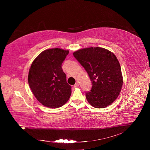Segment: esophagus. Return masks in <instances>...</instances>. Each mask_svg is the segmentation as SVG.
I'll return each instance as SVG.
<instances>
[{"instance_id": "esophagus-1", "label": "esophagus", "mask_w": 150, "mask_h": 150, "mask_svg": "<svg viewBox=\"0 0 150 150\" xmlns=\"http://www.w3.org/2000/svg\"><path fill=\"white\" fill-rule=\"evenodd\" d=\"M79 86V83L77 82V83H75V84L74 86L75 88H76V87H78Z\"/></svg>"}]
</instances>
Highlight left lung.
Listing matches in <instances>:
<instances>
[{"instance_id": "left-lung-1", "label": "left lung", "mask_w": 150, "mask_h": 150, "mask_svg": "<svg viewBox=\"0 0 150 150\" xmlns=\"http://www.w3.org/2000/svg\"><path fill=\"white\" fill-rule=\"evenodd\" d=\"M73 55L85 69L92 87L86 98L95 108L107 107L121 91L123 80L121 67L114 54L100 47H91L74 52Z\"/></svg>"}]
</instances>
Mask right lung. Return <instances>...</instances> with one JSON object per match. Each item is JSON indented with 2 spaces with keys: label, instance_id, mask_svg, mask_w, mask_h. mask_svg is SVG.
Masks as SVG:
<instances>
[{
  "label": "right lung",
  "instance_id": "right-lung-1",
  "mask_svg": "<svg viewBox=\"0 0 150 150\" xmlns=\"http://www.w3.org/2000/svg\"><path fill=\"white\" fill-rule=\"evenodd\" d=\"M69 53L60 48L44 50L31 65L30 88L36 98L46 107H61L70 97L71 86L67 83L61 67Z\"/></svg>",
  "mask_w": 150,
  "mask_h": 150
}]
</instances>
